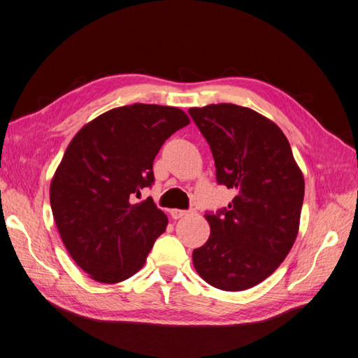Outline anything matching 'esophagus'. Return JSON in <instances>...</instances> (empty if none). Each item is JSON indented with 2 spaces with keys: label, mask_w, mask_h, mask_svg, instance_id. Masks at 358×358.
I'll return each instance as SVG.
<instances>
[{
  "label": "esophagus",
  "mask_w": 358,
  "mask_h": 358,
  "mask_svg": "<svg viewBox=\"0 0 358 358\" xmlns=\"http://www.w3.org/2000/svg\"><path fill=\"white\" fill-rule=\"evenodd\" d=\"M187 213L189 211H186V210H172L171 216H172V219H180L182 216H187Z\"/></svg>",
  "instance_id": "obj_1"
}]
</instances>
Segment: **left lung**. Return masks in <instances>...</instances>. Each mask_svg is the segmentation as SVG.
I'll return each mask as SVG.
<instances>
[{
    "label": "left lung",
    "instance_id": "left-lung-1",
    "mask_svg": "<svg viewBox=\"0 0 358 358\" xmlns=\"http://www.w3.org/2000/svg\"><path fill=\"white\" fill-rule=\"evenodd\" d=\"M208 142L219 185L236 192L207 211L210 238L193 250L201 278L222 291H244L268 278L297 238L304 180L283 131L249 108H190Z\"/></svg>",
    "mask_w": 358,
    "mask_h": 358
}]
</instances>
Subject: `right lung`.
<instances>
[{
	"mask_svg": "<svg viewBox=\"0 0 358 358\" xmlns=\"http://www.w3.org/2000/svg\"><path fill=\"white\" fill-rule=\"evenodd\" d=\"M189 124L178 108L135 103L110 109L80 129L50 182V208L73 261L91 279L117 283L145 264L168 217L151 198L152 162Z\"/></svg>",
	"mask_w": 358,
	"mask_h": 358,
	"instance_id": "right-lung-1",
	"label": "right lung"
}]
</instances>
